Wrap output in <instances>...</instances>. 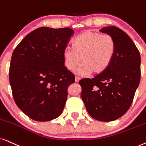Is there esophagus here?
<instances>
[{"mask_svg":"<svg viewBox=\"0 0 146 146\" xmlns=\"http://www.w3.org/2000/svg\"><path fill=\"white\" fill-rule=\"evenodd\" d=\"M79 80H80V78H79V77H75V82L78 83L79 82Z\"/></svg>","mask_w":146,"mask_h":146,"instance_id":"obj_1","label":"esophagus"}]
</instances>
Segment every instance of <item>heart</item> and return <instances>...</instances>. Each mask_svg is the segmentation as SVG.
<instances>
[{"instance_id":"1","label":"heart","mask_w":146,"mask_h":146,"mask_svg":"<svg viewBox=\"0 0 146 146\" xmlns=\"http://www.w3.org/2000/svg\"><path fill=\"white\" fill-rule=\"evenodd\" d=\"M116 44L109 35L88 30L79 34L73 41V48L66 47L62 52L64 64L73 71L80 62L76 73L86 76L104 73L113 60Z\"/></svg>"}]
</instances>
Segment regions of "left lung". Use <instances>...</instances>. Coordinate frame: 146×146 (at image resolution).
I'll return each instance as SVG.
<instances>
[{"label":"left lung","instance_id":"8db88e82","mask_svg":"<svg viewBox=\"0 0 146 146\" xmlns=\"http://www.w3.org/2000/svg\"><path fill=\"white\" fill-rule=\"evenodd\" d=\"M100 32L109 35L116 44L113 60L104 73L94 78L79 81L82 98L87 111L100 121L117 120L126 113L140 82L139 52L122 29L103 27Z\"/></svg>","mask_w":146,"mask_h":146}]
</instances>
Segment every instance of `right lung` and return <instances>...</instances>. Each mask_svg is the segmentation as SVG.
<instances>
[{
  "mask_svg": "<svg viewBox=\"0 0 146 146\" xmlns=\"http://www.w3.org/2000/svg\"><path fill=\"white\" fill-rule=\"evenodd\" d=\"M73 30L41 27L27 35L13 52L9 82L19 109L36 121H49L63 111L75 77L62 52Z\"/></svg>",
  "mask_w": 146,
  "mask_h": 146,
  "instance_id": "right-lung-1",
  "label": "right lung"
}]
</instances>
